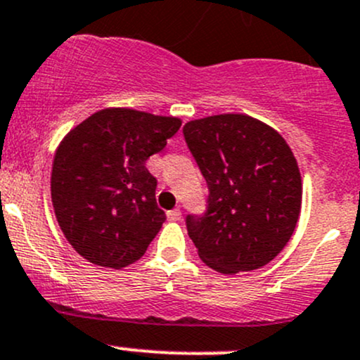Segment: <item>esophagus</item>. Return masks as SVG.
Here are the masks:
<instances>
[{
	"label": "esophagus",
	"mask_w": 360,
	"mask_h": 360,
	"mask_svg": "<svg viewBox=\"0 0 360 360\" xmlns=\"http://www.w3.org/2000/svg\"><path fill=\"white\" fill-rule=\"evenodd\" d=\"M167 219L171 220V222H177V220H181V210H179V208H174V210H169L167 212Z\"/></svg>",
	"instance_id": "1"
}]
</instances>
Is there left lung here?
<instances>
[{
    "mask_svg": "<svg viewBox=\"0 0 360 360\" xmlns=\"http://www.w3.org/2000/svg\"><path fill=\"white\" fill-rule=\"evenodd\" d=\"M183 133L210 191L207 212L186 217L201 262L224 275L270 263L301 213V172L287 141L246 114L189 121Z\"/></svg>",
    "mask_w": 360,
    "mask_h": 360,
    "instance_id": "1",
    "label": "left lung"
}]
</instances>
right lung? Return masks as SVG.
Segmentation results:
<instances>
[{"mask_svg":"<svg viewBox=\"0 0 360 360\" xmlns=\"http://www.w3.org/2000/svg\"><path fill=\"white\" fill-rule=\"evenodd\" d=\"M179 117L102 109L75 126L54 153L51 198L73 250L98 266L135 263L165 222L145 162L164 150Z\"/></svg>","mask_w":360,"mask_h":360,"instance_id":"right-lung-1","label":"right lung"}]
</instances>
